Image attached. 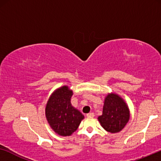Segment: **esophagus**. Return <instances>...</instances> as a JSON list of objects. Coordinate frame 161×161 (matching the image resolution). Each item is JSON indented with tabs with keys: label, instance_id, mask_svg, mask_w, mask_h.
I'll list each match as a JSON object with an SVG mask.
<instances>
[{
	"label": "esophagus",
	"instance_id": "34e87169",
	"mask_svg": "<svg viewBox=\"0 0 161 161\" xmlns=\"http://www.w3.org/2000/svg\"><path fill=\"white\" fill-rule=\"evenodd\" d=\"M87 117H90V118H92V117H94V113H89V114H87Z\"/></svg>",
	"mask_w": 161,
	"mask_h": 161
}]
</instances>
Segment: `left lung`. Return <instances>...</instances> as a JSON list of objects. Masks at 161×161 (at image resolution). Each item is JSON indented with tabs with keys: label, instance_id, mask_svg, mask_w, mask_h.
<instances>
[{
	"label": "left lung",
	"instance_id": "obj_1",
	"mask_svg": "<svg viewBox=\"0 0 161 161\" xmlns=\"http://www.w3.org/2000/svg\"><path fill=\"white\" fill-rule=\"evenodd\" d=\"M130 111L126 103L116 94L105 97L103 114L98 117L101 125L110 133H118L128 122Z\"/></svg>",
	"mask_w": 161,
	"mask_h": 161
}]
</instances>
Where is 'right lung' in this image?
I'll return each instance as SVG.
<instances>
[{
  "mask_svg": "<svg viewBox=\"0 0 161 161\" xmlns=\"http://www.w3.org/2000/svg\"><path fill=\"white\" fill-rule=\"evenodd\" d=\"M72 92L63 86L53 92L47 101L45 114L51 128L60 136H70L78 129L84 116L72 106Z\"/></svg>",
  "mask_w": 161,
  "mask_h": 161,
  "instance_id": "add662e5",
  "label": "right lung"
}]
</instances>
